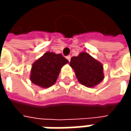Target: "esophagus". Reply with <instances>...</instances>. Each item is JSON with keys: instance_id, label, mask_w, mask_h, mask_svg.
Wrapping results in <instances>:
<instances>
[{"instance_id": "1", "label": "esophagus", "mask_w": 131, "mask_h": 131, "mask_svg": "<svg viewBox=\"0 0 131 131\" xmlns=\"http://www.w3.org/2000/svg\"><path fill=\"white\" fill-rule=\"evenodd\" d=\"M66 58H67V59L68 60V61L70 62V58H71V57H70V55H68V56H67V57H66Z\"/></svg>"}]
</instances>
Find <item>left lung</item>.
<instances>
[{"instance_id":"8db88e82","label":"left lung","mask_w":131,"mask_h":131,"mask_svg":"<svg viewBox=\"0 0 131 131\" xmlns=\"http://www.w3.org/2000/svg\"><path fill=\"white\" fill-rule=\"evenodd\" d=\"M70 66L73 69L78 81L86 87H95L104 79L103 65L86 52L71 58Z\"/></svg>"}]
</instances>
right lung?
Masks as SVG:
<instances>
[{
	"mask_svg": "<svg viewBox=\"0 0 131 131\" xmlns=\"http://www.w3.org/2000/svg\"><path fill=\"white\" fill-rule=\"evenodd\" d=\"M69 61L61 54L47 51L32 65L30 80L41 88L55 83L62 67Z\"/></svg>",
	"mask_w": 131,
	"mask_h": 131,
	"instance_id": "add662e5",
	"label": "right lung"
}]
</instances>
